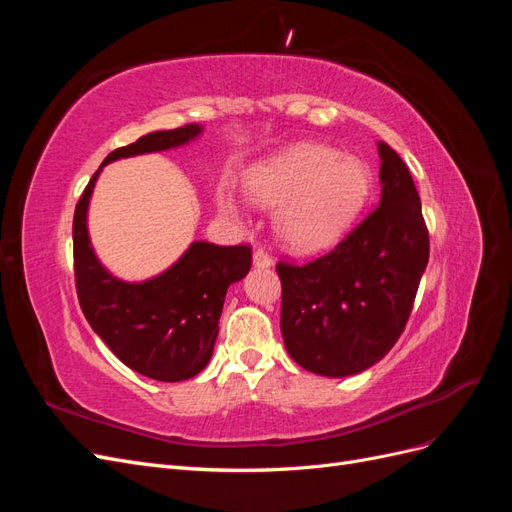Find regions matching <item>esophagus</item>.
Listing matches in <instances>:
<instances>
[{
    "label": "esophagus",
    "mask_w": 512,
    "mask_h": 512,
    "mask_svg": "<svg viewBox=\"0 0 512 512\" xmlns=\"http://www.w3.org/2000/svg\"><path fill=\"white\" fill-rule=\"evenodd\" d=\"M273 265V260H271V256L262 250V247H258V250H254V267H258V269H267V267H271Z\"/></svg>",
    "instance_id": "34e87169"
}]
</instances>
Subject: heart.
Instances as JSON below:
<instances>
[{
  "label": "heart",
  "mask_w": 512,
  "mask_h": 512,
  "mask_svg": "<svg viewBox=\"0 0 512 512\" xmlns=\"http://www.w3.org/2000/svg\"><path fill=\"white\" fill-rule=\"evenodd\" d=\"M243 190L258 205H281L275 224L294 250L318 252L342 239L359 218L371 194V173L363 160L333 147L297 143L247 170ZM220 207L239 213L228 194L220 196Z\"/></svg>",
  "instance_id": "1"
}]
</instances>
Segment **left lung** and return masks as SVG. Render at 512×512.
<instances>
[{
	"label": "left lung",
	"instance_id": "obj_1",
	"mask_svg": "<svg viewBox=\"0 0 512 512\" xmlns=\"http://www.w3.org/2000/svg\"><path fill=\"white\" fill-rule=\"evenodd\" d=\"M380 205L329 254L277 262L288 354L318 376L361 374L389 352L410 318L429 260V232L408 166L386 143Z\"/></svg>",
	"mask_w": 512,
	"mask_h": 512
}]
</instances>
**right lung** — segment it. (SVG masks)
Wrapping results in <instances>:
<instances>
[{"instance_id":"obj_1","label":"right lung","mask_w":512,"mask_h":512,"mask_svg":"<svg viewBox=\"0 0 512 512\" xmlns=\"http://www.w3.org/2000/svg\"><path fill=\"white\" fill-rule=\"evenodd\" d=\"M203 132L198 123L149 132L102 162L181 147ZM102 166L89 179L74 209V280L87 322L121 363L147 378L181 382L203 371L218 339L226 290L252 267L250 245L220 247L194 241L173 267L145 282H123L94 254L87 207Z\"/></svg>"}]
</instances>
